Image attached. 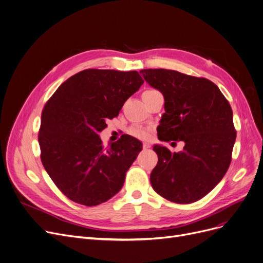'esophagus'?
I'll return each instance as SVG.
<instances>
[{
    "instance_id": "esophagus-1",
    "label": "esophagus",
    "mask_w": 263,
    "mask_h": 263,
    "mask_svg": "<svg viewBox=\"0 0 263 263\" xmlns=\"http://www.w3.org/2000/svg\"><path fill=\"white\" fill-rule=\"evenodd\" d=\"M142 146H143V148H148L149 146H151V144H149L148 142H143Z\"/></svg>"
}]
</instances>
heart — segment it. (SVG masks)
<instances>
[{
    "label": "heart",
    "instance_id": "obj_1",
    "mask_svg": "<svg viewBox=\"0 0 263 263\" xmlns=\"http://www.w3.org/2000/svg\"><path fill=\"white\" fill-rule=\"evenodd\" d=\"M152 92H156L155 90H146L143 92V94H147V93H152ZM128 134L136 137V138L139 139H146L148 138V130L144 127L141 126H133L129 128Z\"/></svg>",
    "mask_w": 263,
    "mask_h": 263
}]
</instances>
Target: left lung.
<instances>
[{"label": "left lung", "instance_id": "8db88e82", "mask_svg": "<svg viewBox=\"0 0 263 263\" xmlns=\"http://www.w3.org/2000/svg\"><path fill=\"white\" fill-rule=\"evenodd\" d=\"M144 80L165 98L158 139L183 141L172 153L155 144L153 190L171 202L187 204L208 195L221 181L236 138L232 109L218 86L205 78L170 69H142ZM158 133V130H157Z\"/></svg>", "mask_w": 263, "mask_h": 263}]
</instances>
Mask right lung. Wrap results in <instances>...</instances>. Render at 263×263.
I'll return each mask as SVG.
<instances>
[{
	"instance_id": "add662e5",
	"label": "right lung",
	"mask_w": 263,
	"mask_h": 263,
	"mask_svg": "<svg viewBox=\"0 0 263 263\" xmlns=\"http://www.w3.org/2000/svg\"><path fill=\"white\" fill-rule=\"evenodd\" d=\"M143 82L136 70L84 69L62 83L46 103L39 134L41 159L71 201L98 205L121 191L142 143L123 135L105 148L98 133Z\"/></svg>"
}]
</instances>
